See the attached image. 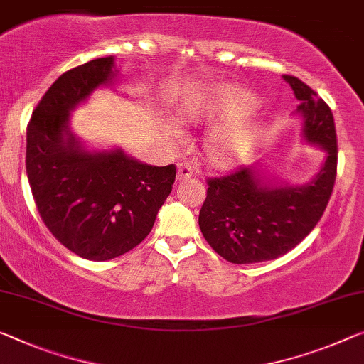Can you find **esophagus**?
I'll return each instance as SVG.
<instances>
[{
    "instance_id": "obj_1",
    "label": "esophagus",
    "mask_w": 364,
    "mask_h": 364,
    "mask_svg": "<svg viewBox=\"0 0 364 364\" xmlns=\"http://www.w3.org/2000/svg\"><path fill=\"white\" fill-rule=\"evenodd\" d=\"M192 167L187 163H178L177 166V181H186V178L192 177Z\"/></svg>"
}]
</instances>
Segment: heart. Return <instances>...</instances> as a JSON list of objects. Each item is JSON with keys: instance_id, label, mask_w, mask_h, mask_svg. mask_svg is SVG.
<instances>
[{"instance_id": "obj_1", "label": "heart", "mask_w": 364, "mask_h": 364, "mask_svg": "<svg viewBox=\"0 0 364 364\" xmlns=\"http://www.w3.org/2000/svg\"><path fill=\"white\" fill-rule=\"evenodd\" d=\"M257 105L255 97L250 96L245 91H226L220 94V96L211 99L210 102L205 105H200L197 110L190 112V115L195 120L200 119H239L250 110H254ZM171 132L177 135V127H172ZM254 139V127L252 125H236L231 128H225V130L215 133L210 138L208 143V153L216 163H232L244 158L247 153L250 144Z\"/></svg>"}]
</instances>
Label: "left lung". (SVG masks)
Here are the masks:
<instances>
[{"instance_id": "left-lung-1", "label": "left lung", "mask_w": 364, "mask_h": 364, "mask_svg": "<svg viewBox=\"0 0 364 364\" xmlns=\"http://www.w3.org/2000/svg\"><path fill=\"white\" fill-rule=\"evenodd\" d=\"M283 77L299 100L306 139L321 144L327 158L303 187L262 186L254 167L206 178L198 225L211 249L231 264L273 260L294 249L316 228L333 190L338 148L332 110L299 77Z\"/></svg>"}]
</instances>
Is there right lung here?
Instances as JSON below:
<instances>
[{"label":"right lung","instance_id":"obj_1","mask_svg":"<svg viewBox=\"0 0 364 364\" xmlns=\"http://www.w3.org/2000/svg\"><path fill=\"white\" fill-rule=\"evenodd\" d=\"M112 68L114 57H104L63 73L27 125L26 172L38 215L60 244L96 262L124 255L148 236L177 172L122 151L87 153L68 132L70 110L110 82Z\"/></svg>","mask_w":364,"mask_h":364}]
</instances>
